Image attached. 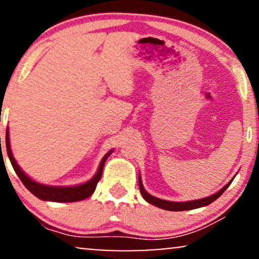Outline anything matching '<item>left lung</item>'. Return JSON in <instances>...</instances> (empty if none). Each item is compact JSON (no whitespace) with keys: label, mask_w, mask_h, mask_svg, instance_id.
Returning <instances> with one entry per match:
<instances>
[{"label":"left lung","mask_w":259,"mask_h":259,"mask_svg":"<svg viewBox=\"0 0 259 259\" xmlns=\"http://www.w3.org/2000/svg\"><path fill=\"white\" fill-rule=\"evenodd\" d=\"M231 183L232 182H230L228 185H225L221 191H218L217 193L212 194V196L207 197V198H204V199H198V200H192V201H184V203H175V201H167V200L159 199V198H155L153 196H151V194H148L146 191L144 190L143 184H141V178L139 177V189H140L141 194H143L144 199L148 201L150 204L154 205V206L160 207V208H162V210H167V211H185V210H193V208L206 206V205L211 204L212 201H214L215 199H217V198L221 197Z\"/></svg>","instance_id":"obj_1"}]
</instances>
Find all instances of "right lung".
Here are the masks:
<instances>
[{
  "instance_id": "1",
  "label": "right lung",
  "mask_w": 259,
  "mask_h": 259,
  "mask_svg": "<svg viewBox=\"0 0 259 259\" xmlns=\"http://www.w3.org/2000/svg\"><path fill=\"white\" fill-rule=\"evenodd\" d=\"M6 144H7V153H8L9 160L12 162L13 168L15 169L16 175L19 176L21 182L23 183V185L26 186L35 197H37L38 199L49 200V201H59V203H72V201H79V200L86 199V198L92 196V193L94 192L95 187L98 185L99 180L101 178L102 168H104L106 159H107L108 155L112 153L111 151L105 155L104 159L101 160L100 166H99L97 175H95L94 178L91 179L88 183L82 184V185H79V186L56 187V186L41 185V184L34 182V180L28 178V177L24 175L22 169H21L19 167V165L16 164L15 159H14L12 154V150H10V145H9L8 130H7V133H6Z\"/></svg>"
}]
</instances>
